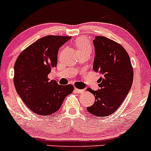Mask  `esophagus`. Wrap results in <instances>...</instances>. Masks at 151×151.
I'll use <instances>...</instances> for the list:
<instances>
[{"label": "esophagus", "instance_id": "obj_1", "mask_svg": "<svg viewBox=\"0 0 151 151\" xmlns=\"http://www.w3.org/2000/svg\"><path fill=\"white\" fill-rule=\"evenodd\" d=\"M74 90H75L77 92H78V93H84V89H79L77 88L74 89Z\"/></svg>", "mask_w": 151, "mask_h": 151}]
</instances>
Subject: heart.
Listing matches in <instances>:
<instances>
[{
	"label": "heart",
	"instance_id": "b5f03b06",
	"mask_svg": "<svg viewBox=\"0 0 151 151\" xmlns=\"http://www.w3.org/2000/svg\"><path fill=\"white\" fill-rule=\"evenodd\" d=\"M75 44L78 52L83 51H90L91 49L90 43L85 37H80L77 39L75 41Z\"/></svg>",
	"mask_w": 151,
	"mask_h": 151
}]
</instances>
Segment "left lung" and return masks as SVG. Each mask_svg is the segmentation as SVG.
Returning a JSON list of instances; mask_svg holds the SVG:
<instances>
[{"label": "left lung", "instance_id": "obj_1", "mask_svg": "<svg viewBox=\"0 0 151 151\" xmlns=\"http://www.w3.org/2000/svg\"><path fill=\"white\" fill-rule=\"evenodd\" d=\"M93 44V69L102 77L99 79L98 90L87 89L95 97L87 110L97 117H106L115 112L126 97L132 87L133 70L128 54L118 43L97 36Z\"/></svg>", "mask_w": 151, "mask_h": 151}]
</instances>
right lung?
Listing matches in <instances>:
<instances>
[{
  "instance_id": "1",
  "label": "right lung",
  "mask_w": 151,
  "mask_h": 151,
  "mask_svg": "<svg viewBox=\"0 0 151 151\" xmlns=\"http://www.w3.org/2000/svg\"><path fill=\"white\" fill-rule=\"evenodd\" d=\"M71 36L49 35L41 38L20 54L14 65L16 90L34 113L49 115L59 110L64 98L74 90L71 84L60 85L48 74L57 67L59 48Z\"/></svg>"
}]
</instances>
